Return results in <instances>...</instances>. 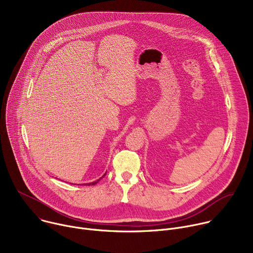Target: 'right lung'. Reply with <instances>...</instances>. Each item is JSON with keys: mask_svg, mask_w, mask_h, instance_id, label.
<instances>
[{"mask_svg": "<svg viewBox=\"0 0 253 253\" xmlns=\"http://www.w3.org/2000/svg\"><path fill=\"white\" fill-rule=\"evenodd\" d=\"M105 175H106V173H105V174H104V175H103L101 178H99L98 180H96V181H93V182H91V183H86V184H88V185H95V184H97V183L100 181V180H101V179H102V178H103Z\"/></svg>", "mask_w": 253, "mask_h": 253, "instance_id": "add662e5", "label": "right lung"}]
</instances>
